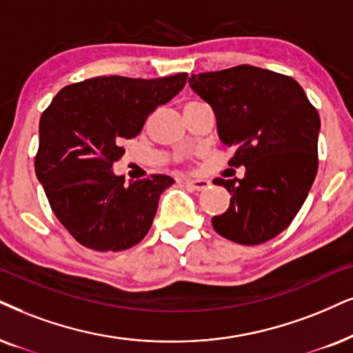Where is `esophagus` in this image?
Here are the masks:
<instances>
[{
  "instance_id": "obj_1",
  "label": "esophagus",
  "mask_w": 353,
  "mask_h": 353,
  "mask_svg": "<svg viewBox=\"0 0 353 353\" xmlns=\"http://www.w3.org/2000/svg\"><path fill=\"white\" fill-rule=\"evenodd\" d=\"M185 184L194 190H205L210 185L207 179H185Z\"/></svg>"
}]
</instances>
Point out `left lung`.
Returning <instances> with one entry per match:
<instances>
[{"instance_id":"1","label":"left lung","mask_w":353,"mask_h":353,"mask_svg":"<svg viewBox=\"0 0 353 353\" xmlns=\"http://www.w3.org/2000/svg\"><path fill=\"white\" fill-rule=\"evenodd\" d=\"M190 88L213 107L223 145L234 146L230 166L243 179L213 182L230 192V208L213 216L218 234L234 243L275 238L300 212L318 172L319 114L295 79L239 65L192 74Z\"/></svg>"}]
</instances>
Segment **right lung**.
<instances>
[{"instance_id":"obj_1","label":"right lung","mask_w":353,"mask_h":353,"mask_svg":"<svg viewBox=\"0 0 353 353\" xmlns=\"http://www.w3.org/2000/svg\"><path fill=\"white\" fill-rule=\"evenodd\" d=\"M185 83L187 73L97 77L65 86L43 110L35 174L58 221L84 248L125 251L150 231L159 195L174 179L153 174L123 184L112 166L125 153L123 141Z\"/></svg>"}]
</instances>
